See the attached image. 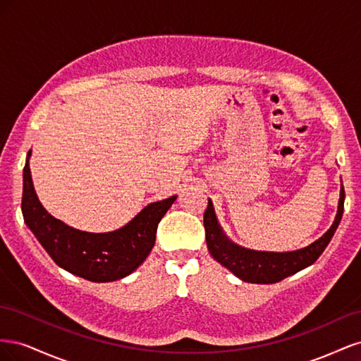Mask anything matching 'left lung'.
I'll return each mask as SVG.
<instances>
[{"label": "left lung", "instance_id": "1", "mask_svg": "<svg viewBox=\"0 0 361 361\" xmlns=\"http://www.w3.org/2000/svg\"><path fill=\"white\" fill-rule=\"evenodd\" d=\"M345 203V190L341 187V197H338L337 214L334 221L319 239H316L310 245L295 250V251H259L250 250L235 244L227 238L223 227L218 223L212 200L207 199V207L203 216V224L206 231V245L212 257L224 268L235 274L238 279L256 285H269L286 279L295 272L314 264L325 247L329 245L336 228L342 220Z\"/></svg>", "mask_w": 361, "mask_h": 361}]
</instances>
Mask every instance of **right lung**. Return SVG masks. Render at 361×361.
I'll use <instances>...</instances> for the list:
<instances>
[{
  "label": "right lung",
  "mask_w": 361,
  "mask_h": 361,
  "mask_svg": "<svg viewBox=\"0 0 361 361\" xmlns=\"http://www.w3.org/2000/svg\"><path fill=\"white\" fill-rule=\"evenodd\" d=\"M30 158L31 150L24 167L20 209L27 227L51 259L71 274L94 283H108L133 274L154 248L158 223L178 195L149 203L133 220L113 232L78 231L54 218L42 206L32 185Z\"/></svg>",
  "instance_id": "obj_1"
}]
</instances>
